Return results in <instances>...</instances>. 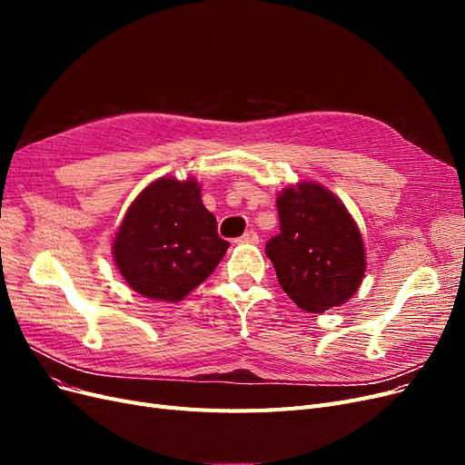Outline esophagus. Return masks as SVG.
Wrapping results in <instances>:
<instances>
[{
	"mask_svg": "<svg viewBox=\"0 0 465 465\" xmlns=\"http://www.w3.org/2000/svg\"><path fill=\"white\" fill-rule=\"evenodd\" d=\"M236 242H241V244H254V242H258V232H256V231H246L241 238H238Z\"/></svg>",
	"mask_w": 465,
	"mask_h": 465,
	"instance_id": "1",
	"label": "esophagus"
}]
</instances>
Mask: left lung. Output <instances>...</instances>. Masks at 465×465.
Instances as JSON below:
<instances>
[{"label":"left lung","instance_id":"left-lung-1","mask_svg":"<svg viewBox=\"0 0 465 465\" xmlns=\"http://www.w3.org/2000/svg\"><path fill=\"white\" fill-rule=\"evenodd\" d=\"M277 213L281 232L267 241L265 254L289 299L318 314L353 297L367 262L345 205L314 182H302L279 193Z\"/></svg>","mask_w":465,"mask_h":465}]
</instances>
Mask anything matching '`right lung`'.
<instances>
[{
  "mask_svg": "<svg viewBox=\"0 0 465 465\" xmlns=\"http://www.w3.org/2000/svg\"><path fill=\"white\" fill-rule=\"evenodd\" d=\"M229 242L202 203L195 180L159 178L124 217L114 260L128 285L147 299L176 302L213 273Z\"/></svg>",
  "mask_w": 465,
  "mask_h": 465,
  "instance_id": "add662e5",
  "label": "right lung"
}]
</instances>
